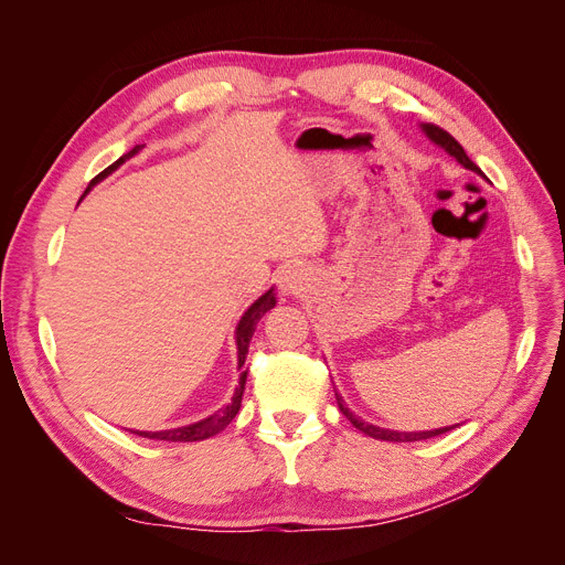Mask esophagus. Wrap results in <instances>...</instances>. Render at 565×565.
<instances>
[{
	"label": "esophagus",
	"instance_id": "34e87169",
	"mask_svg": "<svg viewBox=\"0 0 565 565\" xmlns=\"http://www.w3.org/2000/svg\"><path fill=\"white\" fill-rule=\"evenodd\" d=\"M299 287H301L299 273H295V270H287L285 276H282V280H280V292H285V295H297V292H299Z\"/></svg>",
	"mask_w": 565,
	"mask_h": 565
}]
</instances>
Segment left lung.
<instances>
[{
    "mask_svg": "<svg viewBox=\"0 0 565 565\" xmlns=\"http://www.w3.org/2000/svg\"><path fill=\"white\" fill-rule=\"evenodd\" d=\"M419 129L424 131L426 139H429L434 146H438V148L446 150L448 156H450V158H455L461 167L469 169V172H473V174H478V177H483L481 169H478V167L469 160V156L465 152V148H461L448 131H443L440 127H434V125H419ZM334 396H337V405H339V409H341V413L347 415V419L355 426V429H358V431H363V434H367V436H372V438H377V440L413 443V440H424V438L440 436V434H446V431L455 429V426H459V424H452V426H440V429H429V431H393V429H382V426H374V424L363 422L361 417H355V415L351 413V409L344 405V398H341L337 391H334Z\"/></svg>",
    "mask_w": 565,
    "mask_h": 565,
    "instance_id": "obj_1",
    "label": "left lung"
}]
</instances>
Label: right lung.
<instances>
[{
    "mask_svg": "<svg viewBox=\"0 0 565 565\" xmlns=\"http://www.w3.org/2000/svg\"><path fill=\"white\" fill-rule=\"evenodd\" d=\"M143 150V146H134L127 156H122L119 160H115L108 169H104L96 179H92V183L87 185V195L94 185H98L104 179H108L113 172H117L119 167H122L127 160H131L134 156H139ZM84 195L79 200H84ZM276 289H266V292L256 299L254 303H249V309L243 313V318L237 320V328H235V351H237V372H241V377H237V386L233 391V398L231 403H226L224 407H218L216 413H212L210 417H204L200 422L193 424H185V426H177V429H164V431H131L136 436H143V438H156V440H179V443H193V440H204V438H212L218 431H224L226 426L231 424V419L237 415V409H241L243 403V393H245V384H247V367H245V358L249 351V341L252 334L256 330V322H259L270 309H276Z\"/></svg>",
    "mask_w": 565,
    "mask_h": 565,
    "instance_id": "obj_1",
    "label": "right lung"
}]
</instances>
